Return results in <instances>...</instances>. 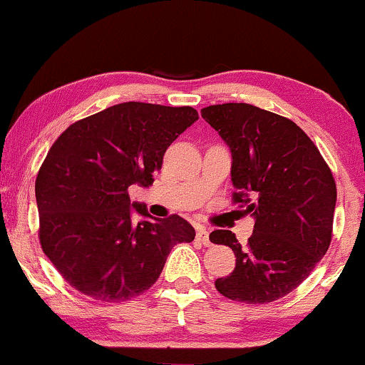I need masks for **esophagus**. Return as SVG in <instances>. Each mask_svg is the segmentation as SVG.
Segmentation results:
<instances>
[{"label":"esophagus","mask_w":365,"mask_h":365,"mask_svg":"<svg viewBox=\"0 0 365 365\" xmlns=\"http://www.w3.org/2000/svg\"><path fill=\"white\" fill-rule=\"evenodd\" d=\"M195 235H197V240L200 242V244L202 245H206V247H209L211 245V240H209V232L206 230V226H202V225H197L195 226Z\"/></svg>","instance_id":"34e87169"}]
</instances>
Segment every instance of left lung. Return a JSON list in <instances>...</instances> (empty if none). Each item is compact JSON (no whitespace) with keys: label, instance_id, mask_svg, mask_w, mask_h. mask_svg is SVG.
<instances>
[{"label":"left lung","instance_id":"obj_1","mask_svg":"<svg viewBox=\"0 0 365 365\" xmlns=\"http://www.w3.org/2000/svg\"><path fill=\"white\" fill-rule=\"evenodd\" d=\"M200 115L232 153L233 202L255 220L245 247L230 230L209 235L237 257L216 290L238 302H273L295 290L328 252L333 173L307 133L284 116L245 103L215 104Z\"/></svg>","mask_w":365,"mask_h":365}]
</instances>
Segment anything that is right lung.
<instances>
[{
  "label": "right lung",
  "mask_w": 365,
  "mask_h": 365,
  "mask_svg": "<svg viewBox=\"0 0 365 365\" xmlns=\"http://www.w3.org/2000/svg\"><path fill=\"white\" fill-rule=\"evenodd\" d=\"M199 115L190 106L121 103L75 121L49 149L36 178L43 252L70 287L101 302L149 290L170 250L195 230L173 215L153 217L130 204L149 187L163 156ZM135 207L142 222L131 220Z\"/></svg>",
  "instance_id": "1"
}]
</instances>
